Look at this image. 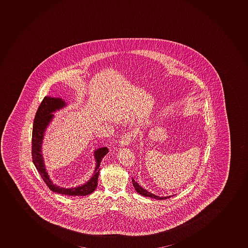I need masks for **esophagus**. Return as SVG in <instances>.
<instances>
[{
  "mask_svg": "<svg viewBox=\"0 0 248 248\" xmlns=\"http://www.w3.org/2000/svg\"><path fill=\"white\" fill-rule=\"evenodd\" d=\"M133 136H134V134L132 132L125 133V135L122 137V140H121V147L128 146V144L130 143V141L132 140Z\"/></svg>",
  "mask_w": 248,
  "mask_h": 248,
  "instance_id": "obj_1",
  "label": "esophagus"
}]
</instances>
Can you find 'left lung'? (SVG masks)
Segmentation results:
<instances>
[{
  "mask_svg": "<svg viewBox=\"0 0 248 248\" xmlns=\"http://www.w3.org/2000/svg\"><path fill=\"white\" fill-rule=\"evenodd\" d=\"M132 184L133 186L135 187V190L138 193H140V195H142L143 197H152V198H155L156 200H164L168 199L169 197H173L175 195H171V196H167V197H159L156 195L153 194L152 192H148L147 189H145L144 187H142V186H140V184H138L137 181H135V179L132 177Z\"/></svg>",
  "mask_w": 248,
  "mask_h": 248,
  "instance_id": "obj_1",
  "label": "left lung"
}]
</instances>
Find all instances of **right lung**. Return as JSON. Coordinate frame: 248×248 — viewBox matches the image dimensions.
<instances>
[{"label":"right lung","instance_id":"1","mask_svg":"<svg viewBox=\"0 0 248 248\" xmlns=\"http://www.w3.org/2000/svg\"><path fill=\"white\" fill-rule=\"evenodd\" d=\"M67 106L61 97H51L45 96L40 104L36 114L34 117L33 131H32V159L34 166L40 174L42 178L49 188L54 192L60 194L68 195V196H86L94 192L97 186L100 165L104 156L108 152L107 147H101L94 152V157L96 162V167L93 174L89 181L77 187H63L56 186L52 182L48 172L46 171L44 164V156L42 154V144L44 141V135L46 128L53 119V113L60 110Z\"/></svg>","mask_w":248,"mask_h":248}]
</instances>
